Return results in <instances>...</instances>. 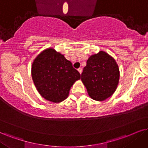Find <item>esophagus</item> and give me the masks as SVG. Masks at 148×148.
<instances>
[{
    "instance_id": "1",
    "label": "esophagus",
    "mask_w": 148,
    "mask_h": 148,
    "mask_svg": "<svg viewBox=\"0 0 148 148\" xmlns=\"http://www.w3.org/2000/svg\"><path fill=\"white\" fill-rule=\"evenodd\" d=\"M77 71L80 74H82V68H79L77 69Z\"/></svg>"
}]
</instances>
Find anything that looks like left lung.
I'll use <instances>...</instances> for the list:
<instances>
[{
    "label": "left lung",
    "instance_id": "obj_1",
    "mask_svg": "<svg viewBox=\"0 0 148 148\" xmlns=\"http://www.w3.org/2000/svg\"><path fill=\"white\" fill-rule=\"evenodd\" d=\"M119 77V69L115 60L106 52L100 51L88 58L81 80L90 97L100 101L115 92Z\"/></svg>",
    "mask_w": 148,
    "mask_h": 148
}]
</instances>
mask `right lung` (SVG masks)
<instances>
[{"label":"right lung","mask_w":148,"mask_h":148,"mask_svg":"<svg viewBox=\"0 0 148 148\" xmlns=\"http://www.w3.org/2000/svg\"><path fill=\"white\" fill-rule=\"evenodd\" d=\"M32 77L38 92L44 99L60 103L68 97L71 86L81 75L64 55L49 47L34 59Z\"/></svg>","instance_id":"obj_1"}]
</instances>
